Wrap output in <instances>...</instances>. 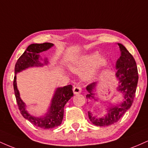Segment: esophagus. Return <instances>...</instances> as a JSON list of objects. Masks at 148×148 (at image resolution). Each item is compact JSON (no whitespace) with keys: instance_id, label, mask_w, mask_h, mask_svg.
I'll return each mask as SVG.
<instances>
[{"instance_id":"esophagus-1","label":"esophagus","mask_w":148,"mask_h":148,"mask_svg":"<svg viewBox=\"0 0 148 148\" xmlns=\"http://www.w3.org/2000/svg\"><path fill=\"white\" fill-rule=\"evenodd\" d=\"M73 92H74V95L80 94L81 92V88L79 86H76V87L73 88Z\"/></svg>"}]
</instances>
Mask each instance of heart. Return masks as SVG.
<instances>
[{
    "instance_id": "heart-1",
    "label": "heart",
    "mask_w": 148,
    "mask_h": 148,
    "mask_svg": "<svg viewBox=\"0 0 148 148\" xmlns=\"http://www.w3.org/2000/svg\"><path fill=\"white\" fill-rule=\"evenodd\" d=\"M107 65V60L103 56H99L98 52H92L86 54L72 61L69 64L72 72L79 74L83 72L81 76L85 81L95 77L101 69Z\"/></svg>"
}]
</instances>
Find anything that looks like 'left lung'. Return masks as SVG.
Segmentation results:
<instances>
[{
  "label": "left lung",
  "mask_w": 148,
  "mask_h": 148,
  "mask_svg": "<svg viewBox=\"0 0 148 148\" xmlns=\"http://www.w3.org/2000/svg\"><path fill=\"white\" fill-rule=\"evenodd\" d=\"M120 47V56L116 61L115 77L118 81L117 91L123 94V100L120 103H113L108 101H102L108 103L106 106V113L102 117L98 118L93 115L90 111H88V117L93 125L99 127L109 126L118 122L125 112L130 108L134 101L138 84V69L136 63L132 54L127 51L122 44L118 43ZM98 81L92 83L86 87L88 94L86 98L98 101L99 97H95L96 87ZM105 105V104H104Z\"/></svg>",
  "instance_id": "8db88e82"
}]
</instances>
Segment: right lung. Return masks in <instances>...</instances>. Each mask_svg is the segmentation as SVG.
Masks as SVG:
<instances>
[{
	"instance_id": "add662e5",
	"label": "right lung",
	"mask_w": 148,
	"mask_h": 148,
	"mask_svg": "<svg viewBox=\"0 0 148 148\" xmlns=\"http://www.w3.org/2000/svg\"><path fill=\"white\" fill-rule=\"evenodd\" d=\"M53 46V44L47 42L43 44H32L28 46L24 53L18 59L14 67L15 76L13 85L18 109L25 119L35 126L45 130L54 128L62 123L64 115V106L71 97L74 96L72 86L68 85L64 87L57 88L54 91L53 96L47 112L40 116H35L28 113L26 109V105L20 97L19 91L16 86V74L29 67H43L44 65L48 64V58H45L43 60L40 53L49 50ZM41 60H43V63L41 62Z\"/></svg>"
}]
</instances>
